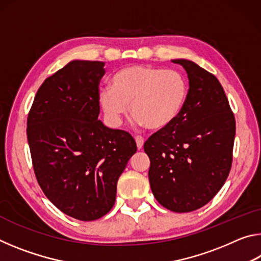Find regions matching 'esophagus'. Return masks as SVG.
<instances>
[{"label": "esophagus", "mask_w": 261, "mask_h": 261, "mask_svg": "<svg viewBox=\"0 0 261 261\" xmlns=\"http://www.w3.org/2000/svg\"><path fill=\"white\" fill-rule=\"evenodd\" d=\"M135 140H136V144H137V148L141 149V148L144 147V138H143V137L137 136L136 138H135Z\"/></svg>", "instance_id": "obj_1"}]
</instances>
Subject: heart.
<instances>
[{
    "label": "heart",
    "mask_w": 261,
    "mask_h": 261,
    "mask_svg": "<svg viewBox=\"0 0 261 261\" xmlns=\"http://www.w3.org/2000/svg\"><path fill=\"white\" fill-rule=\"evenodd\" d=\"M188 82L177 70L130 65L113 77L112 86L101 87L99 105L113 126L129 112L137 125L162 130L177 120L187 102Z\"/></svg>",
    "instance_id": "obj_1"
}]
</instances>
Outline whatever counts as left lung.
Instances as JSON below:
<instances>
[{
	"instance_id": "1",
	"label": "left lung",
	"mask_w": 261,
	"mask_h": 261,
	"mask_svg": "<svg viewBox=\"0 0 261 261\" xmlns=\"http://www.w3.org/2000/svg\"><path fill=\"white\" fill-rule=\"evenodd\" d=\"M189 78L187 102L173 124L144 145L149 185L167 210L187 213L205 206L223 187L232 162L236 123L214 74L192 61L171 60Z\"/></svg>"
}]
</instances>
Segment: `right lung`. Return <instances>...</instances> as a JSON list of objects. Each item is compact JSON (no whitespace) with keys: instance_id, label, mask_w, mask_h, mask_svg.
<instances>
[{"instance_id":"right-lung-1","label":"right lung","mask_w":261,"mask_h":261,"mask_svg":"<svg viewBox=\"0 0 261 261\" xmlns=\"http://www.w3.org/2000/svg\"><path fill=\"white\" fill-rule=\"evenodd\" d=\"M105 62L74 60L39 88L28 117L33 169L57 208L81 221L113 208L117 180L137 151L125 131L98 120Z\"/></svg>"}]
</instances>
